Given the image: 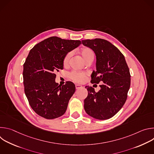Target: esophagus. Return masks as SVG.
Listing matches in <instances>:
<instances>
[{
    "mask_svg": "<svg viewBox=\"0 0 154 154\" xmlns=\"http://www.w3.org/2000/svg\"><path fill=\"white\" fill-rule=\"evenodd\" d=\"M82 88V86L81 85H79V84H76L75 85V88L77 90L80 89V88Z\"/></svg>",
    "mask_w": 154,
    "mask_h": 154,
    "instance_id": "34e87169",
    "label": "esophagus"
}]
</instances>
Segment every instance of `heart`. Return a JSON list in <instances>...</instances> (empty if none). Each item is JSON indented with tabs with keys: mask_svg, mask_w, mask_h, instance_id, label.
Masks as SVG:
<instances>
[{
	"mask_svg": "<svg viewBox=\"0 0 154 154\" xmlns=\"http://www.w3.org/2000/svg\"><path fill=\"white\" fill-rule=\"evenodd\" d=\"M80 54L85 60V61L86 63L88 61H92L94 60V51L90 48H83L80 51ZM72 56V52H69L66 55H65V57L63 58V64L64 66H67L69 64L70 58ZM86 77V74L85 73L82 72H79L77 71H72L69 74V78L75 82H82L84 80L85 78Z\"/></svg>",
	"mask_w": 154,
	"mask_h": 154,
	"instance_id": "b5f03b06",
	"label": "heart"
}]
</instances>
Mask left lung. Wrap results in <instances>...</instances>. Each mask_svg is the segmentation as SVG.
<instances>
[{"instance_id": "1", "label": "left lung", "mask_w": 154, "mask_h": 154, "mask_svg": "<svg viewBox=\"0 0 154 154\" xmlns=\"http://www.w3.org/2000/svg\"><path fill=\"white\" fill-rule=\"evenodd\" d=\"M82 44L91 48L96 55V71L91 74V83H102L95 92L85 86L88 94L84 108L90 116L105 120L115 116L125 103L130 86V74L124 56L111 42L100 38L85 39Z\"/></svg>"}]
</instances>
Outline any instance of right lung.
Instances as JSON below:
<instances>
[{
	"mask_svg": "<svg viewBox=\"0 0 154 154\" xmlns=\"http://www.w3.org/2000/svg\"><path fill=\"white\" fill-rule=\"evenodd\" d=\"M80 40L48 38L38 43L30 51L24 64V91L33 111L48 119L64 114L75 91L69 81L63 85L55 81V72L63 69V58L77 48Z\"/></svg>",
	"mask_w": 154,
	"mask_h": 154,
	"instance_id": "1",
	"label": "right lung"
}]
</instances>
